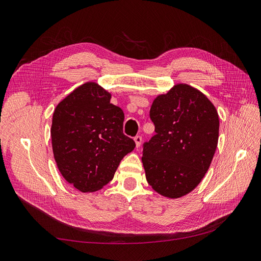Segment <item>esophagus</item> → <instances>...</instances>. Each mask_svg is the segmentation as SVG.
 I'll use <instances>...</instances> for the list:
<instances>
[{
    "label": "esophagus",
    "instance_id": "obj_1",
    "mask_svg": "<svg viewBox=\"0 0 261 261\" xmlns=\"http://www.w3.org/2000/svg\"><path fill=\"white\" fill-rule=\"evenodd\" d=\"M134 140H135V144H136V147L138 148V147H140V145H141V141H143V138H141V136H139V135H137L135 138H134Z\"/></svg>",
    "mask_w": 261,
    "mask_h": 261
}]
</instances>
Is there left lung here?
<instances>
[{"label": "left lung", "mask_w": 261, "mask_h": 261, "mask_svg": "<svg viewBox=\"0 0 261 261\" xmlns=\"http://www.w3.org/2000/svg\"><path fill=\"white\" fill-rule=\"evenodd\" d=\"M155 135L143 145L148 184L168 198L191 193L208 171L219 138V115L202 92L186 84L158 96L150 108Z\"/></svg>", "instance_id": "left-lung-1"}]
</instances>
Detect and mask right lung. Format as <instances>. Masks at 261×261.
<instances>
[{
    "label": "right lung",
    "instance_id": "add662e5",
    "mask_svg": "<svg viewBox=\"0 0 261 261\" xmlns=\"http://www.w3.org/2000/svg\"><path fill=\"white\" fill-rule=\"evenodd\" d=\"M96 83L76 88L57 106L51 138L55 162L78 191L91 193L112 180L121 160L135 141L123 133L124 113Z\"/></svg>",
    "mask_w": 261,
    "mask_h": 261
}]
</instances>
